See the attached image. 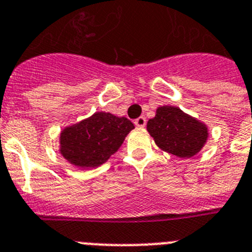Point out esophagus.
<instances>
[{"label":"esophagus","instance_id":"34e87169","mask_svg":"<svg viewBox=\"0 0 252 252\" xmlns=\"http://www.w3.org/2000/svg\"><path fill=\"white\" fill-rule=\"evenodd\" d=\"M134 124L137 126H139V128H142V126H146V124H147L146 117L137 118V119H135V121H134Z\"/></svg>","mask_w":252,"mask_h":252}]
</instances>
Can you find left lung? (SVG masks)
<instances>
[{"instance_id":"8db88e82","label":"left lung","mask_w":252,"mask_h":252,"mask_svg":"<svg viewBox=\"0 0 252 252\" xmlns=\"http://www.w3.org/2000/svg\"><path fill=\"white\" fill-rule=\"evenodd\" d=\"M149 134L163 151L177 157H193L207 139V128L174 106H160L147 123Z\"/></svg>"}]
</instances>
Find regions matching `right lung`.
<instances>
[{"mask_svg":"<svg viewBox=\"0 0 252 252\" xmlns=\"http://www.w3.org/2000/svg\"><path fill=\"white\" fill-rule=\"evenodd\" d=\"M133 128V123L126 118L95 113L87 121L63 130L61 154L80 168L98 167L121 148Z\"/></svg>","mask_w":252,"mask_h":252,"instance_id":"obj_1","label":"right lung"}]
</instances>
